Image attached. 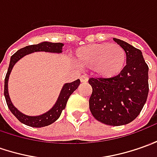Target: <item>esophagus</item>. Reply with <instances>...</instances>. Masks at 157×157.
<instances>
[{
  "instance_id": "34e87169",
  "label": "esophagus",
  "mask_w": 157,
  "mask_h": 157,
  "mask_svg": "<svg viewBox=\"0 0 157 157\" xmlns=\"http://www.w3.org/2000/svg\"><path fill=\"white\" fill-rule=\"evenodd\" d=\"M80 80H81V82H87V77L86 76V75H82V76H81Z\"/></svg>"
}]
</instances>
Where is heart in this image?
<instances>
[{
    "instance_id": "obj_1",
    "label": "heart",
    "mask_w": 157,
    "mask_h": 157,
    "mask_svg": "<svg viewBox=\"0 0 157 157\" xmlns=\"http://www.w3.org/2000/svg\"><path fill=\"white\" fill-rule=\"evenodd\" d=\"M76 64L92 68L101 77L109 78L121 72L125 63V52L115 44H94L79 48L74 55Z\"/></svg>"
}]
</instances>
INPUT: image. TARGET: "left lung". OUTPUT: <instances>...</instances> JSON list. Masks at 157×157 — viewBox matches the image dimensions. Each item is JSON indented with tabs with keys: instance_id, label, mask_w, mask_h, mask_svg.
<instances>
[{
	"instance_id": "1",
	"label": "left lung",
	"mask_w": 157,
	"mask_h": 157,
	"mask_svg": "<svg viewBox=\"0 0 157 157\" xmlns=\"http://www.w3.org/2000/svg\"><path fill=\"white\" fill-rule=\"evenodd\" d=\"M113 40L125 52L126 65L116 76L88 80L93 88L89 109L98 121L119 126L133 121L145 104L149 67L140 50L123 40Z\"/></svg>"
}]
</instances>
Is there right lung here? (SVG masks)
<instances>
[{
    "instance_id": "add662e5",
    "label": "right lung",
    "mask_w": 157,
    "mask_h": 157,
    "mask_svg": "<svg viewBox=\"0 0 157 157\" xmlns=\"http://www.w3.org/2000/svg\"><path fill=\"white\" fill-rule=\"evenodd\" d=\"M63 46V44L62 43H52V42H42L38 44H33L28 45L24 48H21L17 52H15L10 59V63L7 70V75L5 77V84H4V96L7 101V106L11 113L15 116L19 121L21 123L25 124L31 127H44L47 126L51 124L54 123L56 119L60 117L62 111L64 109L67 101L71 95V94L74 92L75 90L80 85V80L77 79L76 81H74L70 83H65L63 87L61 90L60 94L58 96V99L56 101V104L47 113H44L39 116H27L24 113H20L19 110L16 108L14 105H13L11 102L10 97L8 94V88H7V82L9 75L11 73L13 65L15 64L20 58L23 56L36 52H53V53H61L62 49Z\"/></svg>"
}]
</instances>
